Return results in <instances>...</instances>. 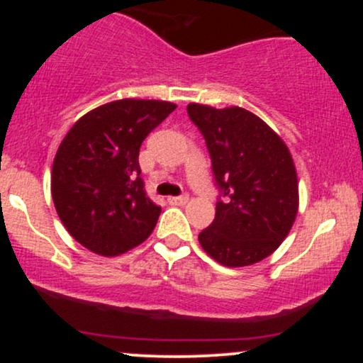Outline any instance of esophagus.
<instances>
[{
	"instance_id": "esophagus-1",
	"label": "esophagus",
	"mask_w": 363,
	"mask_h": 363,
	"mask_svg": "<svg viewBox=\"0 0 363 363\" xmlns=\"http://www.w3.org/2000/svg\"><path fill=\"white\" fill-rule=\"evenodd\" d=\"M187 201H189V196H187V194H182V196H172V198H169V203H170V205H177V206L186 205Z\"/></svg>"
}]
</instances>
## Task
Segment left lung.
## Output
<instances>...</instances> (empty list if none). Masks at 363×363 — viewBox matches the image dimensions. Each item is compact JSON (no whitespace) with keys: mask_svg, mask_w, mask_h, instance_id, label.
Masks as SVG:
<instances>
[{"mask_svg":"<svg viewBox=\"0 0 363 363\" xmlns=\"http://www.w3.org/2000/svg\"><path fill=\"white\" fill-rule=\"evenodd\" d=\"M187 114L205 136L215 181L225 196L198 235L220 264L242 268L280 247L298 211V179L285 141L242 107L191 102Z\"/></svg>","mask_w":363,"mask_h":363,"instance_id":"1","label":"left lung"}]
</instances>
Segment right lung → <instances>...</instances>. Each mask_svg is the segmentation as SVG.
I'll return each instance as SVG.
<instances>
[{"label":"right lung","instance_id":"add662e5","mask_svg":"<svg viewBox=\"0 0 363 363\" xmlns=\"http://www.w3.org/2000/svg\"><path fill=\"white\" fill-rule=\"evenodd\" d=\"M176 104L121 99L95 107L69 128L52 162L51 193L77 242L114 257L148 239L162 208L148 198L140 147Z\"/></svg>","mask_w":363,"mask_h":363}]
</instances>
